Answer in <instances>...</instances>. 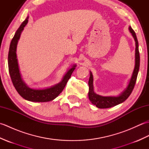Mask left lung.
Wrapping results in <instances>:
<instances>
[{
    "label": "left lung",
    "mask_w": 149,
    "mask_h": 149,
    "mask_svg": "<svg viewBox=\"0 0 149 149\" xmlns=\"http://www.w3.org/2000/svg\"><path fill=\"white\" fill-rule=\"evenodd\" d=\"M129 31L132 34V36L134 37L136 42V49H135V66L133 73H132V77L127 88L125 90L123 93H121L118 97H103L97 95L93 91V75L90 72V76L88 81L89 84V92H88V97L91 103L95 105L99 108H109L113 106H115L118 104L122 103L123 102L127 99L129 95L131 94L132 90L134 89V85L137 79V76L140 68V52L138 49V42L137 40L136 35L132 29L131 27H129Z\"/></svg>",
    "instance_id": "left-lung-1"
}]
</instances>
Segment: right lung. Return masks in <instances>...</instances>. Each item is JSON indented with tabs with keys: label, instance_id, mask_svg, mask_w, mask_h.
Returning a JSON list of instances; mask_svg holds the SVG:
<instances>
[{
	"label": "right lung",
	"instance_id": "right-lung-1",
	"mask_svg": "<svg viewBox=\"0 0 149 149\" xmlns=\"http://www.w3.org/2000/svg\"><path fill=\"white\" fill-rule=\"evenodd\" d=\"M28 18L29 17H27L26 20L22 22L20 27L16 31L10 43L8 53V68L9 75H10L12 83L16 90L24 99L31 101V102H48V101L54 99L61 93L68 79L70 78L72 72L75 70V65L73 66L72 68L69 70L63 77V80L55 86L43 90L33 89L28 87L22 79L17 59V54H16L18 41L20 37L22 31L27 24Z\"/></svg>",
	"mask_w": 149,
	"mask_h": 149
}]
</instances>
